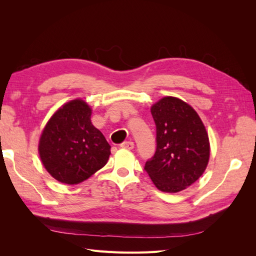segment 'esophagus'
<instances>
[{"instance_id": "obj_1", "label": "esophagus", "mask_w": 256, "mask_h": 256, "mask_svg": "<svg viewBox=\"0 0 256 256\" xmlns=\"http://www.w3.org/2000/svg\"><path fill=\"white\" fill-rule=\"evenodd\" d=\"M120 147H122V148H126V150H134V143L131 142V141H126V142H124L122 144H120Z\"/></svg>"}]
</instances>
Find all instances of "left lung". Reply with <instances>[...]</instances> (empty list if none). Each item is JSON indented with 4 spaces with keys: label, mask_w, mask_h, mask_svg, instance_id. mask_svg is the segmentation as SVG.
<instances>
[{
    "label": "left lung",
    "mask_w": 256,
    "mask_h": 256,
    "mask_svg": "<svg viewBox=\"0 0 256 256\" xmlns=\"http://www.w3.org/2000/svg\"><path fill=\"white\" fill-rule=\"evenodd\" d=\"M157 128V150L145 171L157 189L177 193L203 175L210 143L196 111L184 100L166 96L150 106Z\"/></svg>",
    "instance_id": "8db88e82"
}]
</instances>
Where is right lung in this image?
I'll list each match as a JSON object with an SVG mask.
<instances>
[{"instance_id": "add662e5", "label": "right lung", "mask_w": 256, "mask_h": 256, "mask_svg": "<svg viewBox=\"0 0 256 256\" xmlns=\"http://www.w3.org/2000/svg\"><path fill=\"white\" fill-rule=\"evenodd\" d=\"M90 115V106L76 98L60 106L42 129L38 154L47 172L62 184L86 180L109 160L111 146Z\"/></svg>"}]
</instances>
